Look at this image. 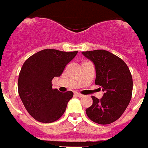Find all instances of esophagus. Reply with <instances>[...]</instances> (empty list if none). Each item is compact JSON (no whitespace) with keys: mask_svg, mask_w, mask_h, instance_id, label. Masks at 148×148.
I'll list each match as a JSON object with an SVG mask.
<instances>
[{"mask_svg":"<svg viewBox=\"0 0 148 148\" xmlns=\"http://www.w3.org/2000/svg\"><path fill=\"white\" fill-rule=\"evenodd\" d=\"M74 95H75L76 96H77V97H82L83 96V95H82V94L79 93V92H75Z\"/></svg>","mask_w":148,"mask_h":148,"instance_id":"1","label":"esophagus"}]
</instances>
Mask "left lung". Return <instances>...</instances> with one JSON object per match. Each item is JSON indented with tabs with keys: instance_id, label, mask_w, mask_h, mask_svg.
I'll use <instances>...</instances> for the list:
<instances>
[{
	"instance_id": "8db88e82",
	"label": "left lung",
	"mask_w": 148,
	"mask_h": 148,
	"mask_svg": "<svg viewBox=\"0 0 148 148\" xmlns=\"http://www.w3.org/2000/svg\"><path fill=\"white\" fill-rule=\"evenodd\" d=\"M93 63L95 84L104 92L101 99L92 96V105L85 110L92 121L101 125L110 124L119 119L130 103L132 92V77L123 60L106 50L82 52Z\"/></svg>"
}]
</instances>
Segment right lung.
<instances>
[{
	"label": "right lung",
	"mask_w": 148,
	"mask_h": 148,
	"mask_svg": "<svg viewBox=\"0 0 148 148\" xmlns=\"http://www.w3.org/2000/svg\"><path fill=\"white\" fill-rule=\"evenodd\" d=\"M77 52L44 49L27 59L18 75V91L24 107L37 121L50 123L63 115L73 92L62 93L52 88V80L60 77Z\"/></svg>",
	"instance_id": "1"
}]
</instances>
